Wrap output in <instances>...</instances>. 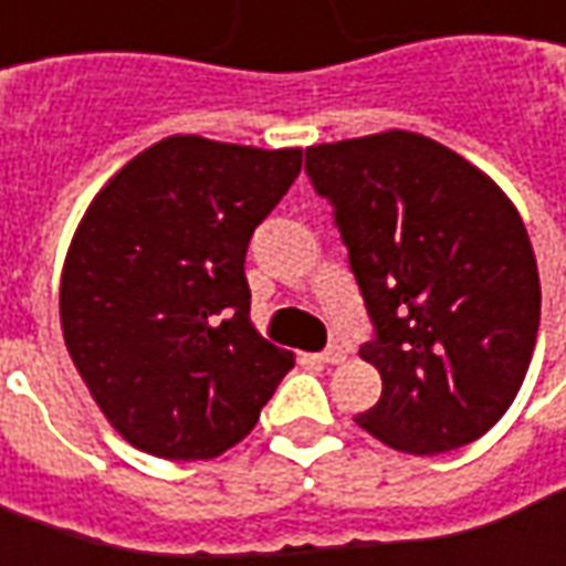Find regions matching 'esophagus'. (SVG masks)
<instances>
[{"mask_svg":"<svg viewBox=\"0 0 566 566\" xmlns=\"http://www.w3.org/2000/svg\"><path fill=\"white\" fill-rule=\"evenodd\" d=\"M321 360H323V364H329V366L345 364V360H348V345H338V342H335V345H329V348L323 350Z\"/></svg>","mask_w":566,"mask_h":566,"instance_id":"obj_1","label":"esophagus"}]
</instances>
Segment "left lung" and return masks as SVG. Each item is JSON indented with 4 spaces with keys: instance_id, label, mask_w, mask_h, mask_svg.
<instances>
[{
    "instance_id": "left-lung-1",
    "label": "left lung",
    "mask_w": 566,
    "mask_h": 566,
    "mask_svg": "<svg viewBox=\"0 0 566 566\" xmlns=\"http://www.w3.org/2000/svg\"><path fill=\"white\" fill-rule=\"evenodd\" d=\"M333 206L381 373L354 422L400 453L438 455L486 434L512 407L539 333L527 228L484 171L412 132L305 150Z\"/></svg>"
}]
</instances>
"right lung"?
<instances>
[{"label": "right lung", "instance_id": "right-lung-1", "mask_svg": "<svg viewBox=\"0 0 566 566\" xmlns=\"http://www.w3.org/2000/svg\"><path fill=\"white\" fill-rule=\"evenodd\" d=\"M302 171V150L175 135L113 175L61 276L82 381L123 438L212 459L255 428L295 360L249 323L245 249Z\"/></svg>", "mask_w": 566, "mask_h": 566}]
</instances>
